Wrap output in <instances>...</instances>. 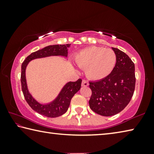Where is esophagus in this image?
<instances>
[{"label": "esophagus", "instance_id": "1", "mask_svg": "<svg viewBox=\"0 0 154 154\" xmlns=\"http://www.w3.org/2000/svg\"><path fill=\"white\" fill-rule=\"evenodd\" d=\"M89 85V83H88V81L86 79H83L82 80V86H88Z\"/></svg>", "mask_w": 154, "mask_h": 154}]
</instances>
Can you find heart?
Instances as JSON below:
<instances>
[{
    "mask_svg": "<svg viewBox=\"0 0 154 154\" xmlns=\"http://www.w3.org/2000/svg\"><path fill=\"white\" fill-rule=\"evenodd\" d=\"M77 66L86 69L85 72L92 79H101L111 73L116 63V55L111 49L92 46L79 51L75 57Z\"/></svg>",
    "mask_w": 154,
    "mask_h": 154,
    "instance_id": "1",
    "label": "heart"
}]
</instances>
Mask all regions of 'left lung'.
<instances>
[{"label": "left lung", "instance_id": "1", "mask_svg": "<svg viewBox=\"0 0 154 154\" xmlns=\"http://www.w3.org/2000/svg\"><path fill=\"white\" fill-rule=\"evenodd\" d=\"M112 49L116 55V63L111 73L102 79L89 82L92 90L90 109L106 117L119 113L128 105L136 83L134 62L118 48Z\"/></svg>", "mask_w": 154, "mask_h": 154}]
</instances>
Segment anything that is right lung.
Here are the masks:
<instances>
[{"instance_id": "add662e5", "label": "right lung", "mask_w": 154, "mask_h": 154, "mask_svg": "<svg viewBox=\"0 0 154 154\" xmlns=\"http://www.w3.org/2000/svg\"><path fill=\"white\" fill-rule=\"evenodd\" d=\"M69 47L70 44L47 46L42 49L31 54L25 59L22 64L21 84H22V90L25 100L34 111L48 118H57L66 113L69 109L72 96L80 90L82 80V79H79L76 82H69L63 88L58 98L54 102L45 105H41L36 102L28 92L25 76L26 67L28 62L35 58H40L50 56H67L68 48Z\"/></svg>"}]
</instances>
